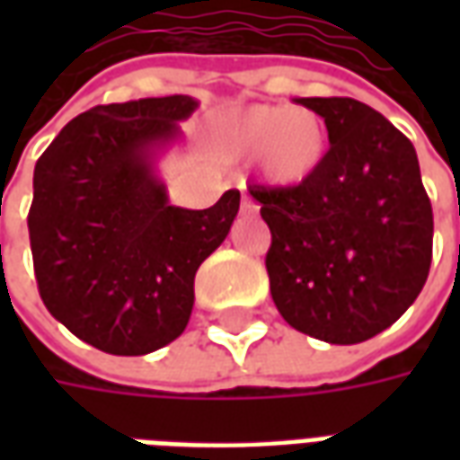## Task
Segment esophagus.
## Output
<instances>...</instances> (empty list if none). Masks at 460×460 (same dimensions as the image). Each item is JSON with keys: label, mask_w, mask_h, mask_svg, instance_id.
<instances>
[{"label": "esophagus", "mask_w": 460, "mask_h": 460, "mask_svg": "<svg viewBox=\"0 0 460 460\" xmlns=\"http://www.w3.org/2000/svg\"><path fill=\"white\" fill-rule=\"evenodd\" d=\"M241 214L243 217H256L259 214V204L251 199L249 194H243V199H241Z\"/></svg>", "instance_id": "34e87169"}]
</instances>
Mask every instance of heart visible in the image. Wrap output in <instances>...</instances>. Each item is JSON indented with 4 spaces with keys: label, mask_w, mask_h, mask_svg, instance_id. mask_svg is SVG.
I'll use <instances>...</instances> for the list:
<instances>
[{
    "label": "heart",
    "mask_w": 460,
    "mask_h": 460,
    "mask_svg": "<svg viewBox=\"0 0 460 460\" xmlns=\"http://www.w3.org/2000/svg\"><path fill=\"white\" fill-rule=\"evenodd\" d=\"M224 142L236 157H261L269 181L298 187L328 160L330 130L310 108L251 105L224 122Z\"/></svg>",
    "instance_id": "b5f03b06"
}]
</instances>
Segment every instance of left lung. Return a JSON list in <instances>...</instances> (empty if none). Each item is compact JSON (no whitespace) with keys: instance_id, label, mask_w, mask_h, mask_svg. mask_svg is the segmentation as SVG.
<instances>
[{"instance_id":"8db88e82","label":"left lung","mask_w":460,"mask_h":460,"mask_svg":"<svg viewBox=\"0 0 460 460\" xmlns=\"http://www.w3.org/2000/svg\"><path fill=\"white\" fill-rule=\"evenodd\" d=\"M330 152L298 187H251L270 229V296L290 328L357 345L402 318L431 266L434 211L414 145L355 98H300Z\"/></svg>"}]
</instances>
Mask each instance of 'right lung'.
Listing matches in <instances>:
<instances>
[{"mask_svg": "<svg viewBox=\"0 0 460 460\" xmlns=\"http://www.w3.org/2000/svg\"><path fill=\"white\" fill-rule=\"evenodd\" d=\"M194 111L190 95L95 105L36 162L29 241L39 296L108 355H147L180 338L197 269L236 219V190L209 209H181L155 174V150L177 140V122Z\"/></svg>", "mask_w": 460, "mask_h": 460, "instance_id": "obj_1", "label": "right lung"}]
</instances>
